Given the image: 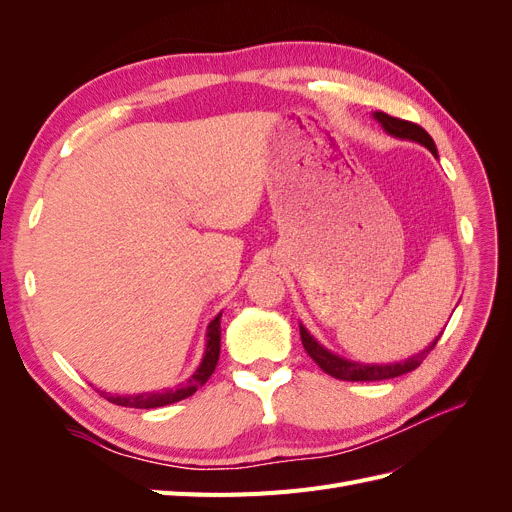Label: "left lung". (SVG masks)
Wrapping results in <instances>:
<instances>
[{
    "mask_svg": "<svg viewBox=\"0 0 512 512\" xmlns=\"http://www.w3.org/2000/svg\"><path fill=\"white\" fill-rule=\"evenodd\" d=\"M374 117L382 123V128L389 134L421 143L433 153V156L438 158V151H436V145H433V138L421 126H416V123L406 121V119L391 117L386 113H376ZM301 342H303L305 352L312 356V361L318 363V367L324 371V374H329L337 380H348V382H376V380H389V378L410 374V371H414L418 365H421L427 359V354L433 348H436L438 339L431 346H427L423 352H418L416 356H412V359H408L404 363H395V365H361V363L346 361V359H342V356H337V354L329 352L327 348H322L303 327H301Z\"/></svg>",
    "mask_w": 512,
    "mask_h": 512,
    "instance_id": "left-lung-1",
    "label": "left lung"
}]
</instances>
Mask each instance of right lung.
Returning a JSON list of instances; mask_svg holds the SVG:
<instances>
[{"label": "right lung", "instance_id": "obj_1", "mask_svg": "<svg viewBox=\"0 0 512 512\" xmlns=\"http://www.w3.org/2000/svg\"><path fill=\"white\" fill-rule=\"evenodd\" d=\"M220 318L222 314L215 316V320L209 324L207 331V350H205V359L200 363V367L194 371V376L177 386V389H168V391H160V393H138V395H108L102 393L104 399L111 401V404L123 406V408H162L168 404H175V401H181L185 397H192L200 386H203L211 374L215 371V365H218L220 359Z\"/></svg>", "mask_w": 512, "mask_h": 512}]
</instances>
